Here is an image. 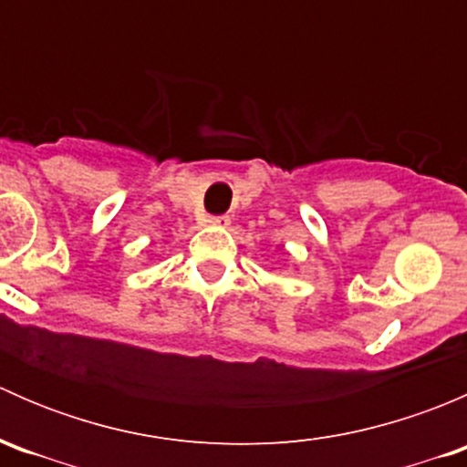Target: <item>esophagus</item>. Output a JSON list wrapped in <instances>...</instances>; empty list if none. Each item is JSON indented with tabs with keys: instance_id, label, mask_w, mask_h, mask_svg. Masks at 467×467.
Masks as SVG:
<instances>
[{
	"instance_id": "34e87169",
	"label": "esophagus",
	"mask_w": 467,
	"mask_h": 467,
	"mask_svg": "<svg viewBox=\"0 0 467 467\" xmlns=\"http://www.w3.org/2000/svg\"><path fill=\"white\" fill-rule=\"evenodd\" d=\"M207 223H210L212 228H228L230 216H210V219H207Z\"/></svg>"
}]
</instances>
